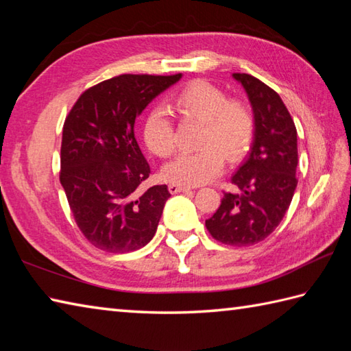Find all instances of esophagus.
Returning a JSON list of instances; mask_svg holds the SVG:
<instances>
[{
  "label": "esophagus",
  "mask_w": 351,
  "mask_h": 351,
  "mask_svg": "<svg viewBox=\"0 0 351 351\" xmlns=\"http://www.w3.org/2000/svg\"><path fill=\"white\" fill-rule=\"evenodd\" d=\"M191 189L187 187V185H180V184H170L169 185V191L171 195H176V193H184V191H190Z\"/></svg>",
  "instance_id": "34e87169"
}]
</instances>
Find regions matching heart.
<instances>
[{
	"label": "heart",
	"mask_w": 351,
	"mask_h": 351,
	"mask_svg": "<svg viewBox=\"0 0 351 351\" xmlns=\"http://www.w3.org/2000/svg\"><path fill=\"white\" fill-rule=\"evenodd\" d=\"M175 107L184 117L202 121V128L197 138L200 149L180 154L164 166L162 176L169 182L187 187L210 182L221 173L225 158L235 161L247 151L255 119L245 102L229 99L220 87L197 80L178 93ZM143 134L146 146L155 155L175 152V126L164 108H154L147 114Z\"/></svg>",
	"instance_id": "heart-1"
}]
</instances>
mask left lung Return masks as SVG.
Masks as SVG:
<instances>
[{"label":"left lung","mask_w":351,"mask_h":351,"mask_svg":"<svg viewBox=\"0 0 351 351\" xmlns=\"http://www.w3.org/2000/svg\"><path fill=\"white\" fill-rule=\"evenodd\" d=\"M250 101L255 130L247 158L230 178L237 193H225L205 221L208 232L228 245H252L270 235L288 211L297 187V130L280 96L249 73H232Z\"/></svg>","instance_id":"1"}]
</instances>
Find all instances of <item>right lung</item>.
Segmentation results:
<instances>
[{
	"mask_svg": "<svg viewBox=\"0 0 351 351\" xmlns=\"http://www.w3.org/2000/svg\"><path fill=\"white\" fill-rule=\"evenodd\" d=\"M182 78L119 75L80 96L63 125L60 182L77 225L95 247L126 253L152 240L167 185L141 190L151 167L134 123L149 104Z\"/></svg>",
	"mask_w": 351,
	"mask_h": 351,
	"instance_id": "1",
	"label": "right lung"
}]
</instances>
